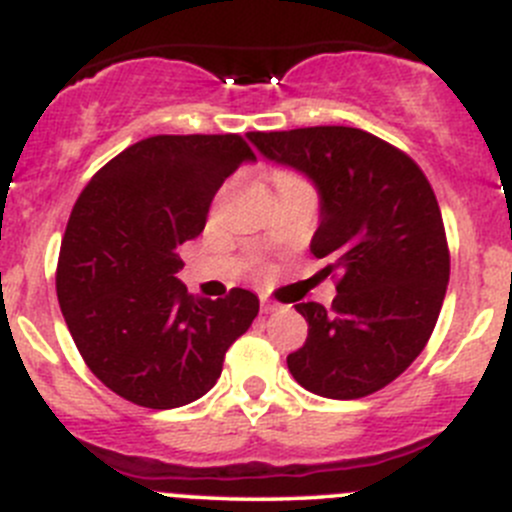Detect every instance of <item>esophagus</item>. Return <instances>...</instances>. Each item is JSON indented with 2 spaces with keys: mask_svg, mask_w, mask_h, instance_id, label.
<instances>
[{
  "mask_svg": "<svg viewBox=\"0 0 512 512\" xmlns=\"http://www.w3.org/2000/svg\"><path fill=\"white\" fill-rule=\"evenodd\" d=\"M260 307H262V312H277L280 310V302H275V300H267V297H262L260 300Z\"/></svg>",
  "mask_w": 512,
  "mask_h": 512,
  "instance_id": "34e87169",
  "label": "esophagus"
}]
</instances>
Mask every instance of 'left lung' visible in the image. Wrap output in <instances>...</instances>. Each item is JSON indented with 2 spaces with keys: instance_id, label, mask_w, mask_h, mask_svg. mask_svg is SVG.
I'll return each instance as SVG.
<instances>
[{
  "instance_id": "obj_1",
  "label": "left lung",
  "mask_w": 512,
  "mask_h": 512,
  "mask_svg": "<svg viewBox=\"0 0 512 512\" xmlns=\"http://www.w3.org/2000/svg\"><path fill=\"white\" fill-rule=\"evenodd\" d=\"M277 165L315 182L310 252L337 277L330 310L297 302L307 340L287 355L310 393L357 400L403 375L428 345L450 280L438 200L415 160L357 127L250 132Z\"/></svg>"
}]
</instances>
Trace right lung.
I'll list each match as a JSON object with an SVG mask.
<instances>
[{"instance_id": "right-lung-1", "label": "right lung", "mask_w": 512, "mask_h": 512, "mask_svg": "<svg viewBox=\"0 0 512 512\" xmlns=\"http://www.w3.org/2000/svg\"><path fill=\"white\" fill-rule=\"evenodd\" d=\"M255 160L240 135H157L109 160L69 215L57 297L89 370L119 398L170 410L217 382L260 310L250 290L205 300L177 280L222 182Z\"/></svg>"}]
</instances>
